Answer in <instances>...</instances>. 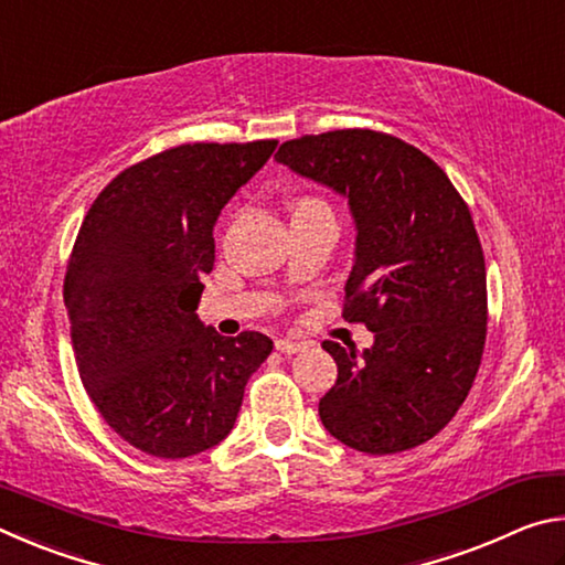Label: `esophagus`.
Masks as SVG:
<instances>
[{
    "mask_svg": "<svg viewBox=\"0 0 565 565\" xmlns=\"http://www.w3.org/2000/svg\"><path fill=\"white\" fill-rule=\"evenodd\" d=\"M306 349L303 341H291V339H276V351L281 353H299Z\"/></svg>",
    "mask_w": 565,
    "mask_h": 565,
    "instance_id": "1",
    "label": "esophagus"
}]
</instances>
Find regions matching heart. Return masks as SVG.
Returning a JSON list of instances; mask_svg holds the SVG:
<instances>
[{
	"mask_svg": "<svg viewBox=\"0 0 565 565\" xmlns=\"http://www.w3.org/2000/svg\"><path fill=\"white\" fill-rule=\"evenodd\" d=\"M313 209H327V204L319 202V199H313V196H301V199H296V204H294V214L313 212Z\"/></svg>",
	"mask_w": 565,
	"mask_h": 565,
	"instance_id": "b5f03b06",
	"label": "heart"
}]
</instances>
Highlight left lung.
Masks as SVG:
<instances>
[{
	"label": "left lung",
	"instance_id": "obj_1",
	"mask_svg": "<svg viewBox=\"0 0 565 565\" xmlns=\"http://www.w3.org/2000/svg\"><path fill=\"white\" fill-rule=\"evenodd\" d=\"M274 159L347 199L356 226L343 319L366 323L374 343H321L339 369L321 424L374 456L428 441L483 356L486 264L471 212L434 159L391 134L337 129L284 141Z\"/></svg>",
	"mask_w": 565,
	"mask_h": 565
}]
</instances>
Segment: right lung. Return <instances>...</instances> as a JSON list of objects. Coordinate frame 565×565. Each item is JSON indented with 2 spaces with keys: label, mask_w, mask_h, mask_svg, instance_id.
Returning <instances> with one entry per match:
<instances>
[{
  "label": "right lung",
  "mask_w": 565,
  "mask_h": 565,
  "mask_svg": "<svg viewBox=\"0 0 565 565\" xmlns=\"http://www.w3.org/2000/svg\"><path fill=\"white\" fill-rule=\"evenodd\" d=\"M279 141L181 145L124 169L84 216L64 279L72 347L92 404L124 441L186 458L232 434L274 341L199 321L214 226Z\"/></svg>",
  "instance_id": "add662e5"
}]
</instances>
